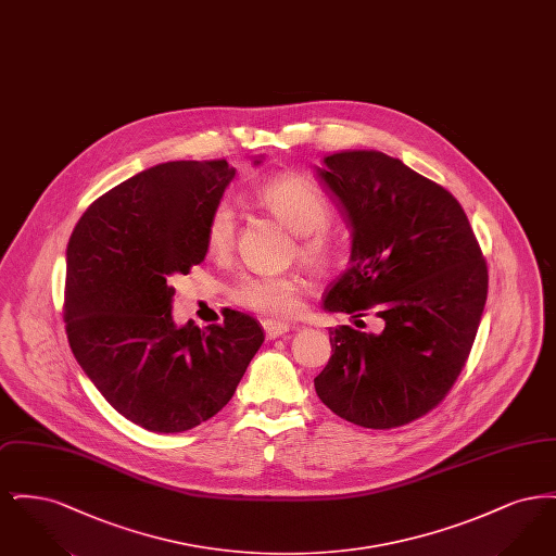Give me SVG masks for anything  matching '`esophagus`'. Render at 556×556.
I'll list each match as a JSON object with an SVG mask.
<instances>
[{
    "label": "esophagus",
    "mask_w": 556,
    "mask_h": 556,
    "mask_svg": "<svg viewBox=\"0 0 556 556\" xmlns=\"http://www.w3.org/2000/svg\"><path fill=\"white\" fill-rule=\"evenodd\" d=\"M263 327H265V333L268 340H275V338H281V336L290 333V325H288V323H277V320H265V323H263Z\"/></svg>",
    "instance_id": "34e87169"
}]
</instances>
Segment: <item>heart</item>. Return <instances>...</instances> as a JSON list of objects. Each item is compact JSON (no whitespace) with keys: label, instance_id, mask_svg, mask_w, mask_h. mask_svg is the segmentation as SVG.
<instances>
[{"label":"heart","instance_id":"obj_1","mask_svg":"<svg viewBox=\"0 0 556 556\" xmlns=\"http://www.w3.org/2000/svg\"><path fill=\"white\" fill-rule=\"evenodd\" d=\"M258 202L281 220L291 233L298 236V254L311 263L323 266L331 258V243L325 227L331 220V206L325 193L315 184L281 175L261 187ZM236 241V212L229 204H218L212 212L206 229V245L214 256H225ZM302 283L295 275L254 273L243 275L233 286V300L270 318L288 317L298 306Z\"/></svg>","mask_w":556,"mask_h":556}]
</instances>
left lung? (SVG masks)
I'll return each mask as SVG.
<instances>
[{
  "mask_svg": "<svg viewBox=\"0 0 556 556\" xmlns=\"http://www.w3.org/2000/svg\"><path fill=\"white\" fill-rule=\"evenodd\" d=\"M317 177L352 233L323 308L375 315L383 329H329L315 390L350 424L392 429L429 413L465 367L488 298V266L444 187L377 150L323 159Z\"/></svg>",
  "mask_w": 556,
  "mask_h": 556,
  "instance_id": "1",
  "label": "left lung"
}]
</instances>
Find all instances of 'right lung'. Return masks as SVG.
<instances>
[{"instance_id":"1","label":"right lung","mask_w":556,"mask_h":556,"mask_svg":"<svg viewBox=\"0 0 556 556\" xmlns=\"http://www.w3.org/2000/svg\"><path fill=\"white\" fill-rule=\"evenodd\" d=\"M233 177L227 160L162 162L96 200L68 241L71 350L100 394L148 431L208 421L265 342L261 323L238 311L206 329L173 320L168 281L204 261L208 220Z\"/></svg>"}]
</instances>
